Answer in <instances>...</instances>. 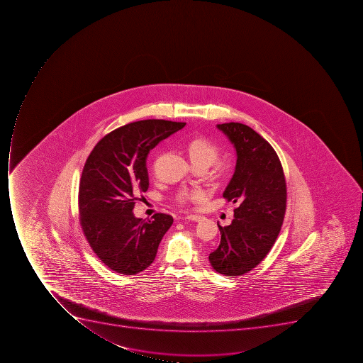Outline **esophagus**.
Returning <instances> with one entry per match:
<instances>
[{"instance_id":"34e87169","label":"esophagus","mask_w":363,"mask_h":363,"mask_svg":"<svg viewBox=\"0 0 363 363\" xmlns=\"http://www.w3.org/2000/svg\"><path fill=\"white\" fill-rule=\"evenodd\" d=\"M186 219L191 220V221H200L202 217H201V216H196V214H189V216H186Z\"/></svg>"}]
</instances>
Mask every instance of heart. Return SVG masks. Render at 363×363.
I'll return each mask as SVG.
<instances>
[{"label":"heart","mask_w":363,"mask_h":363,"mask_svg":"<svg viewBox=\"0 0 363 363\" xmlns=\"http://www.w3.org/2000/svg\"><path fill=\"white\" fill-rule=\"evenodd\" d=\"M187 153L191 163L202 162L208 166L217 160L219 150L218 146L206 138H194L187 143ZM200 195L199 191H183L179 195V202L189 203Z\"/></svg>","instance_id":"heart-1"}]
</instances>
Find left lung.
<instances>
[{
    "label": "left lung",
    "mask_w": 363,
    "mask_h": 363,
    "mask_svg": "<svg viewBox=\"0 0 363 363\" xmlns=\"http://www.w3.org/2000/svg\"><path fill=\"white\" fill-rule=\"evenodd\" d=\"M217 128L236 150L235 172L223 197L238 208L230 225H218L221 240L208 261L216 272L235 277L251 272L272 250L285 217L287 191L279 157L261 135L240 123Z\"/></svg>",
    "instance_id": "8db88e82"
}]
</instances>
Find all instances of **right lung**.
Returning a JSON list of instances; mask_svg holds the SVG:
<instances>
[{"label": "right lung", "mask_w": 363, "mask_h": 363, "mask_svg": "<svg viewBox=\"0 0 363 363\" xmlns=\"http://www.w3.org/2000/svg\"><path fill=\"white\" fill-rule=\"evenodd\" d=\"M185 123L140 120L106 135L86 160L79 183V220L91 250L120 274H138L155 261L172 216L140 219L133 213L136 194L149 189L146 159L161 140Z\"/></svg>", "instance_id": "right-lung-1"}]
</instances>
